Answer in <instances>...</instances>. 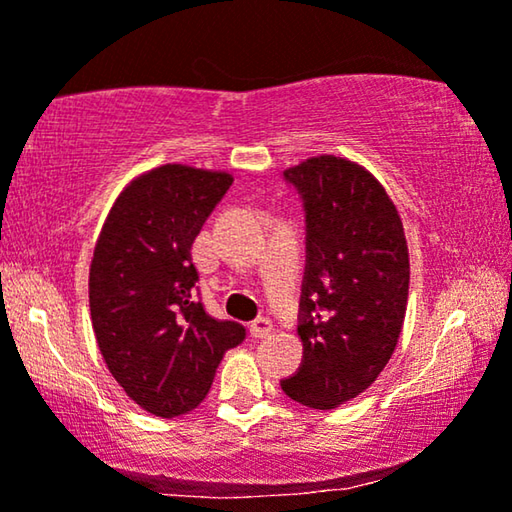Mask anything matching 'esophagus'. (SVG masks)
Returning <instances> with one entry per match:
<instances>
[{
	"label": "esophagus",
	"mask_w": 512,
	"mask_h": 512,
	"mask_svg": "<svg viewBox=\"0 0 512 512\" xmlns=\"http://www.w3.org/2000/svg\"><path fill=\"white\" fill-rule=\"evenodd\" d=\"M275 331V328H272V321L268 319V317H261V319H256V321H251V326H249V333L254 335V338H268V335Z\"/></svg>",
	"instance_id": "1"
}]
</instances>
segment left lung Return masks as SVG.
Wrapping results in <instances>:
<instances>
[{"label":"left lung","mask_w":512,"mask_h":512,"mask_svg":"<svg viewBox=\"0 0 512 512\" xmlns=\"http://www.w3.org/2000/svg\"><path fill=\"white\" fill-rule=\"evenodd\" d=\"M284 177L305 202L303 366L284 394L335 410L373 384L401 338L410 256L401 214L384 186L349 158L312 156Z\"/></svg>","instance_id":"left-lung-1"}]
</instances>
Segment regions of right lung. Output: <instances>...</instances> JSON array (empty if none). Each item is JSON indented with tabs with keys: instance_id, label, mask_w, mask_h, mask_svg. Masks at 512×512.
Segmentation results:
<instances>
[{
	"instance_id": "obj_1",
	"label": "right lung",
	"mask_w": 512,
	"mask_h": 512,
	"mask_svg": "<svg viewBox=\"0 0 512 512\" xmlns=\"http://www.w3.org/2000/svg\"><path fill=\"white\" fill-rule=\"evenodd\" d=\"M233 184L226 170L167 163L118 193L88 272L90 321L109 373L130 401L170 419L205 401L244 326L195 300L193 242Z\"/></svg>"
}]
</instances>
